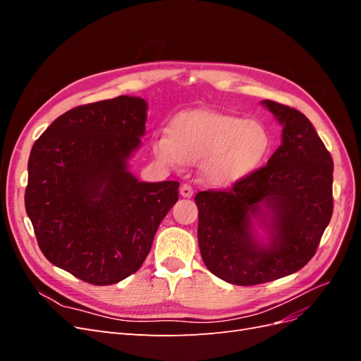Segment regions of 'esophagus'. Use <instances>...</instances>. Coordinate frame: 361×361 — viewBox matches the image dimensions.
Here are the masks:
<instances>
[{
	"instance_id": "1",
	"label": "esophagus",
	"mask_w": 361,
	"mask_h": 361,
	"mask_svg": "<svg viewBox=\"0 0 361 361\" xmlns=\"http://www.w3.org/2000/svg\"><path fill=\"white\" fill-rule=\"evenodd\" d=\"M192 194H194V191H192V188L190 187V185L183 183L182 187H180V195H182V197L190 199V197H192Z\"/></svg>"
}]
</instances>
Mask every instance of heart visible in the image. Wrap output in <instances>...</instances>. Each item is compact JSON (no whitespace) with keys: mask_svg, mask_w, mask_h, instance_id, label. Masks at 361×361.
<instances>
[{"mask_svg":"<svg viewBox=\"0 0 361 361\" xmlns=\"http://www.w3.org/2000/svg\"><path fill=\"white\" fill-rule=\"evenodd\" d=\"M272 145L271 130L257 120L192 110L171 120L169 135L154 140V152L173 169L202 161L200 171L207 183L231 187L264 166Z\"/></svg>","mask_w":361,"mask_h":361,"instance_id":"heart-1","label":"heart"}]
</instances>
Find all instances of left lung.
Masks as SVG:
<instances>
[{"mask_svg": "<svg viewBox=\"0 0 361 361\" xmlns=\"http://www.w3.org/2000/svg\"><path fill=\"white\" fill-rule=\"evenodd\" d=\"M260 104L281 125L274 155L228 191L195 195L204 265L239 286L300 271L333 214V159L310 120L286 105Z\"/></svg>", "mask_w": 361, "mask_h": 361, "instance_id": "1", "label": "left lung"}]
</instances>
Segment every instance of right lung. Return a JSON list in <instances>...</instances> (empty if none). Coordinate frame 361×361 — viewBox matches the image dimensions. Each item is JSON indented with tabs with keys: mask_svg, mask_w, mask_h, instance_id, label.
Listing matches in <instances>:
<instances>
[{
	"mask_svg": "<svg viewBox=\"0 0 361 361\" xmlns=\"http://www.w3.org/2000/svg\"><path fill=\"white\" fill-rule=\"evenodd\" d=\"M147 102L118 96L61 114L32 145L25 209L42 253L90 285L143 265L179 182H143L129 161L146 134Z\"/></svg>",
	"mask_w": 361,
	"mask_h": 361,
	"instance_id": "right-lung-1",
	"label": "right lung"
}]
</instances>
